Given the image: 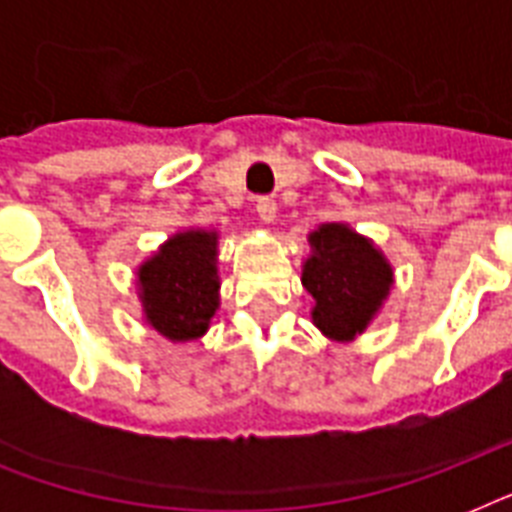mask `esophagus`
<instances>
[{"label": "esophagus", "mask_w": 512, "mask_h": 512, "mask_svg": "<svg viewBox=\"0 0 512 512\" xmlns=\"http://www.w3.org/2000/svg\"><path fill=\"white\" fill-rule=\"evenodd\" d=\"M255 209H257V217H260V220H263V223H273V220H276V201L273 199H257V204H255Z\"/></svg>", "instance_id": "34e87169"}]
</instances>
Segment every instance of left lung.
Masks as SVG:
<instances>
[{
	"label": "left lung",
	"mask_w": 512,
	"mask_h": 512,
	"mask_svg": "<svg viewBox=\"0 0 512 512\" xmlns=\"http://www.w3.org/2000/svg\"><path fill=\"white\" fill-rule=\"evenodd\" d=\"M303 287L316 300L313 324L329 340L364 335L393 287V268L372 241L345 223H324L308 236Z\"/></svg>",
	"instance_id": "8db88e82"
}]
</instances>
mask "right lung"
<instances>
[{
    "mask_svg": "<svg viewBox=\"0 0 512 512\" xmlns=\"http://www.w3.org/2000/svg\"><path fill=\"white\" fill-rule=\"evenodd\" d=\"M138 297L151 327L172 342L199 340L220 305L217 231L188 228L138 268Z\"/></svg>",
    "mask_w": 512,
    "mask_h": 512,
    "instance_id": "right-lung-1",
    "label": "right lung"
}]
</instances>
